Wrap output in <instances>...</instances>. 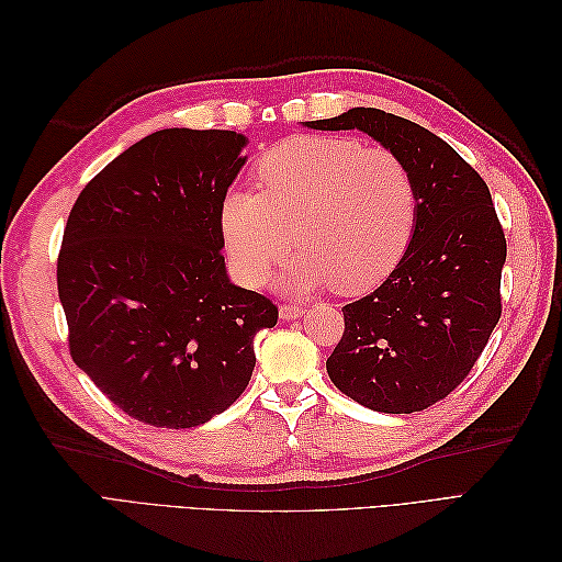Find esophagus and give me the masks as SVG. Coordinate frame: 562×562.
Here are the masks:
<instances>
[{
    "label": "esophagus",
    "instance_id": "esophagus-1",
    "mask_svg": "<svg viewBox=\"0 0 562 562\" xmlns=\"http://www.w3.org/2000/svg\"><path fill=\"white\" fill-rule=\"evenodd\" d=\"M279 316H281L283 321L300 318V316H302V307H300V304H281V307H279Z\"/></svg>",
    "mask_w": 562,
    "mask_h": 562
}]
</instances>
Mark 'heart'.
<instances>
[{
  "mask_svg": "<svg viewBox=\"0 0 562 562\" xmlns=\"http://www.w3.org/2000/svg\"><path fill=\"white\" fill-rule=\"evenodd\" d=\"M260 192L229 190L220 234L236 279L262 285L295 244L291 288L333 283L345 295L380 285L411 246L417 194L405 164L386 147L335 135H295L255 166Z\"/></svg>",
  "mask_w": 562,
  "mask_h": 562,
  "instance_id": "obj_1",
  "label": "heart"
}]
</instances>
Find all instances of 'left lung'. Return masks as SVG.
Wrapping results in <instances>:
<instances>
[{
  "instance_id": "left-lung-1",
  "label": "left lung",
  "mask_w": 562,
  "mask_h": 562,
  "mask_svg": "<svg viewBox=\"0 0 562 562\" xmlns=\"http://www.w3.org/2000/svg\"><path fill=\"white\" fill-rule=\"evenodd\" d=\"M304 126L368 133L415 182L411 246L378 291L345 304L326 368L370 411H427L464 382L502 316L506 239L487 184L446 140L384 110L353 108Z\"/></svg>"
}]
</instances>
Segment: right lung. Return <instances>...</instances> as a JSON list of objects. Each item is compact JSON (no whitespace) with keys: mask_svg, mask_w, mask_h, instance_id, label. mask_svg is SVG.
<instances>
[{"mask_svg":"<svg viewBox=\"0 0 562 562\" xmlns=\"http://www.w3.org/2000/svg\"><path fill=\"white\" fill-rule=\"evenodd\" d=\"M234 131L164 128L100 171L67 217L58 297L72 361L128 417L190 429L244 394L269 297L229 283L220 203L241 171Z\"/></svg>","mask_w":562,"mask_h":562,"instance_id":"1","label":"right lung"}]
</instances>
